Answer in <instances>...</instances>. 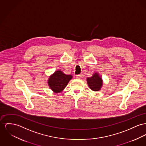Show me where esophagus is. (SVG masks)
<instances>
[{
  "mask_svg": "<svg viewBox=\"0 0 146 146\" xmlns=\"http://www.w3.org/2000/svg\"><path fill=\"white\" fill-rule=\"evenodd\" d=\"M82 74L78 75L76 76V78H78V79H81V78H82Z\"/></svg>",
  "mask_w": 146,
  "mask_h": 146,
  "instance_id": "1",
  "label": "esophagus"
}]
</instances>
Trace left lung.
I'll list each match as a JSON object with an SVG mask.
<instances>
[{"mask_svg":"<svg viewBox=\"0 0 146 146\" xmlns=\"http://www.w3.org/2000/svg\"><path fill=\"white\" fill-rule=\"evenodd\" d=\"M88 86L91 90L94 91H98L103 85V80L98 72H95L93 75L86 78Z\"/></svg>","mask_w":146,"mask_h":146,"instance_id":"8db88e82","label":"left lung"}]
</instances>
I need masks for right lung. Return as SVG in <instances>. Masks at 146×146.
I'll return each instance as SVG.
<instances>
[{"mask_svg":"<svg viewBox=\"0 0 146 146\" xmlns=\"http://www.w3.org/2000/svg\"><path fill=\"white\" fill-rule=\"evenodd\" d=\"M72 78L71 75H66L61 70H57L49 76L48 84L54 92L60 93L66 87Z\"/></svg>","mask_w":146,"mask_h":146,"instance_id":"right-lung-1","label":"right lung"}]
</instances>
